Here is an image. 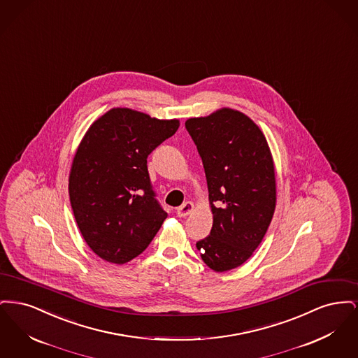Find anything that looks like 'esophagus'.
I'll return each instance as SVG.
<instances>
[{"label":"esophagus","mask_w":358,"mask_h":358,"mask_svg":"<svg viewBox=\"0 0 358 358\" xmlns=\"http://www.w3.org/2000/svg\"><path fill=\"white\" fill-rule=\"evenodd\" d=\"M192 210H193V204L190 201H187L185 204L177 208V215H178V217H187Z\"/></svg>","instance_id":"1"}]
</instances>
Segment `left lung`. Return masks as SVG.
I'll return each instance as SVG.
<instances>
[{"instance_id":"1","label":"left lung","mask_w":358,"mask_h":358,"mask_svg":"<svg viewBox=\"0 0 358 358\" xmlns=\"http://www.w3.org/2000/svg\"><path fill=\"white\" fill-rule=\"evenodd\" d=\"M204 165L213 225L196 243L205 264L222 273L257 248L276 203L273 157L260 129L243 113L222 108L185 122Z\"/></svg>"}]
</instances>
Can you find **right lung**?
I'll use <instances>...</instances> for the list:
<instances>
[{"instance_id":"1","label":"right lung","mask_w":358,"mask_h":358,"mask_svg":"<svg viewBox=\"0 0 358 358\" xmlns=\"http://www.w3.org/2000/svg\"><path fill=\"white\" fill-rule=\"evenodd\" d=\"M130 108H113L95 120L75 154L69 201L88 247L123 264L142 254L168 213L155 199L148 157L178 129Z\"/></svg>"}]
</instances>
